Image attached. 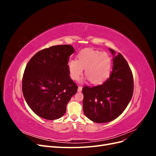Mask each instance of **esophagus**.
I'll use <instances>...</instances> for the list:
<instances>
[{
	"label": "esophagus",
	"instance_id": "1",
	"mask_svg": "<svg viewBox=\"0 0 156 156\" xmlns=\"http://www.w3.org/2000/svg\"><path fill=\"white\" fill-rule=\"evenodd\" d=\"M82 89H83V87H82L79 86V87H78V90H78L79 92H81L82 91Z\"/></svg>",
	"mask_w": 156,
	"mask_h": 156
}]
</instances>
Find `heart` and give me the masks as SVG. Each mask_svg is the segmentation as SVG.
<instances>
[{"label": "heart", "mask_w": 156, "mask_h": 156, "mask_svg": "<svg viewBox=\"0 0 156 156\" xmlns=\"http://www.w3.org/2000/svg\"><path fill=\"white\" fill-rule=\"evenodd\" d=\"M112 60L107 53L85 49L77 55V60L71 59L68 62V69L71 78L77 80L83 72L92 83L98 84L105 81L109 77Z\"/></svg>", "instance_id": "b5f03b06"}]
</instances>
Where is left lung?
I'll return each instance as SVG.
<instances>
[{"label":"left lung","mask_w":156,"mask_h":156,"mask_svg":"<svg viewBox=\"0 0 156 156\" xmlns=\"http://www.w3.org/2000/svg\"><path fill=\"white\" fill-rule=\"evenodd\" d=\"M112 71L102 84L84 87L83 105L85 116L96 123H106L119 117L126 109L133 93V77L127 61L111 49Z\"/></svg>","instance_id":"obj_1"}]
</instances>
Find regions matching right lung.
Returning a JSON list of instances; mask_svg holds the SVG:
<instances>
[{"mask_svg":"<svg viewBox=\"0 0 156 156\" xmlns=\"http://www.w3.org/2000/svg\"><path fill=\"white\" fill-rule=\"evenodd\" d=\"M75 52L70 45H54L37 52L25 68L23 94L35 114L52 120L62 117L78 87L69 77L68 62Z\"/></svg>","mask_w":156,"mask_h":156,"instance_id":"1","label":"right lung"}]
</instances>
